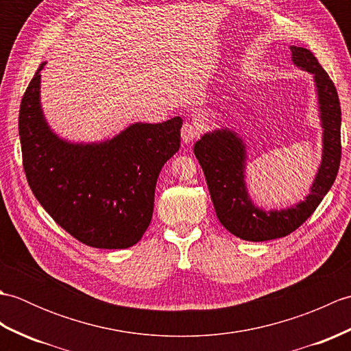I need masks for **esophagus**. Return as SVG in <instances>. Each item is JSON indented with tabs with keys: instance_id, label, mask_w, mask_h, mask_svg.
I'll return each instance as SVG.
<instances>
[{
	"instance_id": "1",
	"label": "esophagus",
	"mask_w": 351,
	"mask_h": 351,
	"mask_svg": "<svg viewBox=\"0 0 351 351\" xmlns=\"http://www.w3.org/2000/svg\"><path fill=\"white\" fill-rule=\"evenodd\" d=\"M200 134V126L196 122H185L181 128V137L185 145L191 143L193 140H196Z\"/></svg>"
}]
</instances>
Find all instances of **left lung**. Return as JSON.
I'll return each instance as SVG.
<instances>
[{
  "mask_svg": "<svg viewBox=\"0 0 351 351\" xmlns=\"http://www.w3.org/2000/svg\"><path fill=\"white\" fill-rule=\"evenodd\" d=\"M291 62L312 75L322 125V161L309 195L287 208L259 206L249 195L245 181L247 141L237 131L219 128L205 132L195 143V155L205 173L219 221L245 241H268L293 232L311 217L335 182L341 161V107L337 88L315 56L291 45Z\"/></svg>",
  "mask_w": 351,
  "mask_h": 351,
  "instance_id": "1",
  "label": "left lung"
}]
</instances>
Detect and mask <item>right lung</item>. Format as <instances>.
<instances>
[{
	"mask_svg": "<svg viewBox=\"0 0 351 351\" xmlns=\"http://www.w3.org/2000/svg\"><path fill=\"white\" fill-rule=\"evenodd\" d=\"M42 62L19 110L24 170L58 226L96 249H126L151 223L155 185L180 151L182 119L134 122L101 141H71L51 128L40 102Z\"/></svg>",
	"mask_w": 351,
	"mask_h": 351,
	"instance_id": "1",
	"label": "right lung"
}]
</instances>
